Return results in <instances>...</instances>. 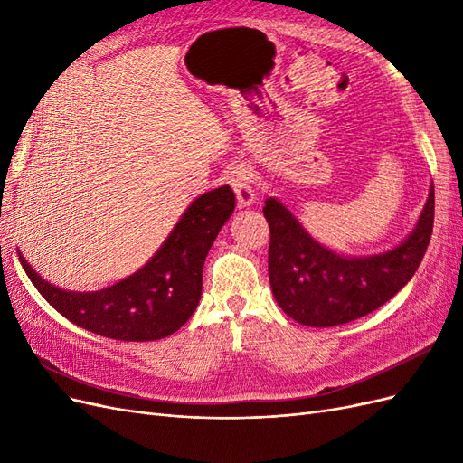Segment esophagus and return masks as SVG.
<instances>
[{
	"label": "esophagus",
	"instance_id": "esophagus-1",
	"mask_svg": "<svg viewBox=\"0 0 463 463\" xmlns=\"http://www.w3.org/2000/svg\"><path fill=\"white\" fill-rule=\"evenodd\" d=\"M228 184L232 185L237 203L241 206H249L250 203L255 201V187H253V174L247 165L240 164L232 167L228 172Z\"/></svg>",
	"mask_w": 463,
	"mask_h": 463
}]
</instances>
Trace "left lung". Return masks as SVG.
<instances>
[{"instance_id": "8db88e82", "label": "left lung", "mask_w": 463, "mask_h": 463, "mask_svg": "<svg viewBox=\"0 0 463 463\" xmlns=\"http://www.w3.org/2000/svg\"><path fill=\"white\" fill-rule=\"evenodd\" d=\"M269 278L278 305L305 326L326 328L365 317L392 299L421 264L432 235L434 187L413 233L384 255L349 259L322 247L289 210L266 199Z\"/></svg>"}]
</instances>
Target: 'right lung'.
I'll return each instance as SVG.
<instances>
[{
    "label": "right lung",
    "instance_id": "right-lung-1",
    "mask_svg": "<svg viewBox=\"0 0 463 463\" xmlns=\"http://www.w3.org/2000/svg\"><path fill=\"white\" fill-rule=\"evenodd\" d=\"M233 208L235 194L228 185L201 194L141 270L100 291L58 289L21 255L19 260L40 296L77 326L121 342L160 340L197 309L204 259Z\"/></svg>",
    "mask_w": 463,
    "mask_h": 463
}]
</instances>
